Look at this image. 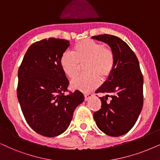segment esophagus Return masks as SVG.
I'll return each mask as SVG.
<instances>
[{"mask_svg": "<svg viewBox=\"0 0 160 160\" xmlns=\"http://www.w3.org/2000/svg\"><path fill=\"white\" fill-rule=\"evenodd\" d=\"M84 96H85V100H88L93 96V94H91V93H87V94H84Z\"/></svg>", "mask_w": 160, "mask_h": 160, "instance_id": "obj_1", "label": "esophagus"}]
</instances>
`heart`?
I'll return each instance as SVG.
<instances>
[{
	"label": "heart",
	"instance_id": "b5f03b06",
	"mask_svg": "<svg viewBox=\"0 0 160 160\" xmlns=\"http://www.w3.org/2000/svg\"><path fill=\"white\" fill-rule=\"evenodd\" d=\"M85 62L86 73L77 75L71 82L73 88L88 92L98 87L100 78L105 80L114 68V55L109 48L94 40L86 39L74 46L73 52H66L60 58V66L68 78L78 72L79 62Z\"/></svg>",
	"mask_w": 160,
	"mask_h": 160
}]
</instances>
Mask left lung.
Returning a JSON list of instances; mask_svg holds the SVG:
<instances>
[{
	"label": "left lung",
	"mask_w": 160,
	"mask_h": 160,
	"mask_svg": "<svg viewBox=\"0 0 160 160\" xmlns=\"http://www.w3.org/2000/svg\"><path fill=\"white\" fill-rule=\"evenodd\" d=\"M92 39L109 46L114 55V68L96 93H106L100 98L102 106L94 113L100 131L111 137L128 133L136 123L143 106V78L137 56L128 44L112 35L93 36ZM108 96L112 98L107 102Z\"/></svg>",
	"instance_id": "8db88e82"
}]
</instances>
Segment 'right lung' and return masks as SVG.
<instances>
[{
  "mask_svg": "<svg viewBox=\"0 0 160 160\" xmlns=\"http://www.w3.org/2000/svg\"><path fill=\"white\" fill-rule=\"evenodd\" d=\"M68 46L69 41L58 38L35 42L18 69L17 95L22 112L29 126L42 136L62 134L84 101L78 90L65 94L69 82L60 60Z\"/></svg>",
  "mask_w": 160,
  "mask_h": 160,
  "instance_id": "right-lung-1",
  "label": "right lung"
}]
</instances>
